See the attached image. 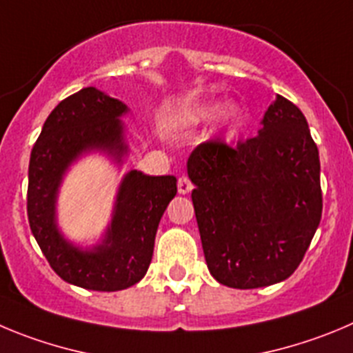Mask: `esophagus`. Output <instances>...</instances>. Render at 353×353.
Here are the masks:
<instances>
[{"label":"esophagus","mask_w":353,"mask_h":353,"mask_svg":"<svg viewBox=\"0 0 353 353\" xmlns=\"http://www.w3.org/2000/svg\"><path fill=\"white\" fill-rule=\"evenodd\" d=\"M190 190H192V182H190L189 176H187V174H182V176H179V192L180 194H189Z\"/></svg>","instance_id":"34e87169"}]
</instances>
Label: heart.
I'll use <instances>...</instances> for the list:
<instances>
[{"label": "heart", "mask_w": 353, "mask_h": 353, "mask_svg": "<svg viewBox=\"0 0 353 353\" xmlns=\"http://www.w3.org/2000/svg\"><path fill=\"white\" fill-rule=\"evenodd\" d=\"M215 115H216V108H210V110H206V112L201 113L203 119H212V117H215ZM240 115H241L240 108H238V106H231V108L225 110L224 119L228 124H236V122L240 121Z\"/></svg>", "instance_id": "heart-1"}]
</instances>
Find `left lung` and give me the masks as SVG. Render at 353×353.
Returning <instances> with one entry per match:
<instances>
[{
  "instance_id": "obj_1",
  "label": "left lung",
  "mask_w": 353,
  "mask_h": 353,
  "mask_svg": "<svg viewBox=\"0 0 353 353\" xmlns=\"http://www.w3.org/2000/svg\"><path fill=\"white\" fill-rule=\"evenodd\" d=\"M206 264L216 282L257 289L296 271L322 216L319 148L278 96L257 137L198 145L187 161Z\"/></svg>"
}]
</instances>
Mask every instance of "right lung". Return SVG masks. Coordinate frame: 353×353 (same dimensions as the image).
<instances>
[{
  "label": "right lung",
  "mask_w": 353,
  "mask_h": 353,
  "mask_svg": "<svg viewBox=\"0 0 353 353\" xmlns=\"http://www.w3.org/2000/svg\"><path fill=\"white\" fill-rule=\"evenodd\" d=\"M125 112L119 99L85 87L52 110L29 159L28 219L34 240L64 282L99 292L128 289L145 276L157 225L176 194L174 176L131 171L122 180L112 225L101 245L80 250L59 234L54 219L64 171L90 148H103L121 159L128 147L119 117Z\"/></svg>",
  "instance_id": "add662e5"
}]
</instances>
